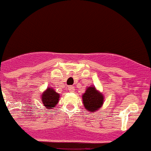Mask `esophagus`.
<instances>
[{"label": "esophagus", "instance_id": "1", "mask_svg": "<svg viewBox=\"0 0 151 151\" xmlns=\"http://www.w3.org/2000/svg\"><path fill=\"white\" fill-rule=\"evenodd\" d=\"M68 89H69V91L70 92H73L75 91V88L73 86H69V87H68Z\"/></svg>", "mask_w": 151, "mask_h": 151}]
</instances>
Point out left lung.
Segmentation results:
<instances>
[{
	"label": "left lung",
	"mask_w": 151,
	"mask_h": 151,
	"mask_svg": "<svg viewBox=\"0 0 151 151\" xmlns=\"http://www.w3.org/2000/svg\"><path fill=\"white\" fill-rule=\"evenodd\" d=\"M82 103L86 109L91 113L97 111L104 104V96L94 86L88 87L82 94Z\"/></svg>",
	"instance_id": "8db88e82"
}]
</instances>
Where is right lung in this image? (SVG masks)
Listing matches in <instances>:
<instances>
[{
    "label": "right lung",
    "instance_id": "right-lung-1",
    "mask_svg": "<svg viewBox=\"0 0 151 151\" xmlns=\"http://www.w3.org/2000/svg\"><path fill=\"white\" fill-rule=\"evenodd\" d=\"M41 100L42 104L47 110L55 107L60 100V94L55 91L54 88L47 87L46 90L41 93Z\"/></svg>",
    "mask_w": 151,
    "mask_h": 151
}]
</instances>
